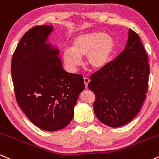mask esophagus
Instances as JSON below:
<instances>
[{
  "instance_id": "34e87169",
  "label": "esophagus",
  "mask_w": 159,
  "mask_h": 159,
  "mask_svg": "<svg viewBox=\"0 0 159 159\" xmlns=\"http://www.w3.org/2000/svg\"><path fill=\"white\" fill-rule=\"evenodd\" d=\"M84 82L85 87H86V88H87V86H88L89 82H90V80H89V78H84Z\"/></svg>"
}]
</instances>
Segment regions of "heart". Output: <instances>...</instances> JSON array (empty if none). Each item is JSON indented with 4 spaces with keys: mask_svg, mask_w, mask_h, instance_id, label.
Listing matches in <instances>:
<instances>
[{
    "mask_svg": "<svg viewBox=\"0 0 159 159\" xmlns=\"http://www.w3.org/2000/svg\"><path fill=\"white\" fill-rule=\"evenodd\" d=\"M115 40L105 33L96 31L79 34L72 40V48L63 52L65 64L75 70L87 56V63L93 70H102L110 63L115 51Z\"/></svg>",
    "mask_w": 159,
    "mask_h": 159,
    "instance_id": "b5f03b06",
    "label": "heart"
}]
</instances>
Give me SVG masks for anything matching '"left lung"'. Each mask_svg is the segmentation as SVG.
<instances>
[{"instance_id":"8db88e82","label":"left lung","mask_w":159,"mask_h":159,"mask_svg":"<svg viewBox=\"0 0 159 159\" xmlns=\"http://www.w3.org/2000/svg\"><path fill=\"white\" fill-rule=\"evenodd\" d=\"M149 75L145 48L138 34L129 29L123 52L90 76L88 88L96 96L93 109L98 119L114 128L132 121L147 96Z\"/></svg>"}]
</instances>
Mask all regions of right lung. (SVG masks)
<instances>
[{"label":"right lung","mask_w":159,"mask_h":159,"mask_svg":"<svg viewBox=\"0 0 159 159\" xmlns=\"http://www.w3.org/2000/svg\"><path fill=\"white\" fill-rule=\"evenodd\" d=\"M52 30L49 25L30 29L20 40L11 63L18 105L34 125L48 132L70 123L85 87L83 76L66 72L58 57L59 49L46 43Z\"/></svg>","instance_id":"obj_1"}]
</instances>
